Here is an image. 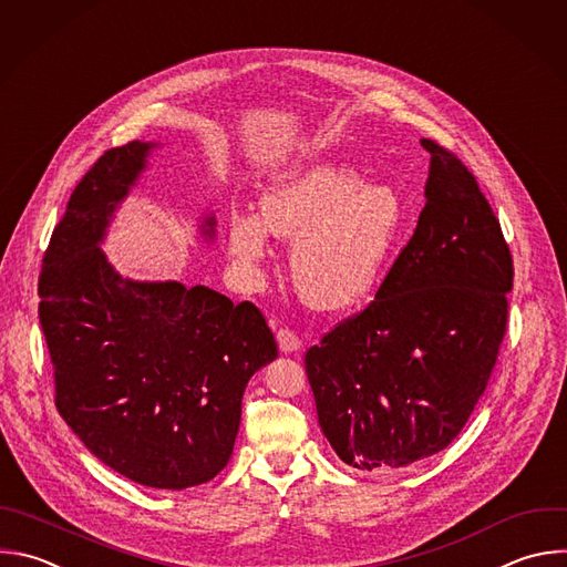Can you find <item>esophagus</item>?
<instances>
[{
  "mask_svg": "<svg viewBox=\"0 0 567 567\" xmlns=\"http://www.w3.org/2000/svg\"><path fill=\"white\" fill-rule=\"evenodd\" d=\"M276 340H278V347H280L282 353H293V351H298L302 347L300 338L291 329H287V327L276 331Z\"/></svg>",
  "mask_w": 567,
  "mask_h": 567,
  "instance_id": "1",
  "label": "esophagus"
}]
</instances>
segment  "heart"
<instances>
[{
	"label": "heart",
	"mask_w": 567,
	"mask_h": 567,
	"mask_svg": "<svg viewBox=\"0 0 567 567\" xmlns=\"http://www.w3.org/2000/svg\"><path fill=\"white\" fill-rule=\"evenodd\" d=\"M405 223L399 194L362 184L360 173L322 159L280 173L260 198L258 214H236L229 254L247 274H258L271 236L293 244L291 276L316 309L338 311L379 285Z\"/></svg>",
	"instance_id": "heart-1"
}]
</instances>
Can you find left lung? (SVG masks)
Masks as SVG:
<instances>
[{"label": "left lung", "instance_id": "1", "mask_svg": "<svg viewBox=\"0 0 567 567\" xmlns=\"http://www.w3.org/2000/svg\"><path fill=\"white\" fill-rule=\"evenodd\" d=\"M425 207L371 305L305 355L322 434L362 472L445 450L492 375L512 256L467 166L432 140Z\"/></svg>", "mask_w": 567, "mask_h": 567}]
</instances>
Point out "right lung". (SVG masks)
<instances>
[{"label":"right lung","instance_id":"add662e5","mask_svg":"<svg viewBox=\"0 0 567 567\" xmlns=\"http://www.w3.org/2000/svg\"><path fill=\"white\" fill-rule=\"evenodd\" d=\"M159 142L106 151L82 177L40 276L55 405L104 465L157 489L218 476L234 454L251 375L278 358L251 302L177 280H131L102 251L115 212ZM216 240V216L198 223Z\"/></svg>","mask_w":567,"mask_h":567}]
</instances>
